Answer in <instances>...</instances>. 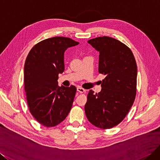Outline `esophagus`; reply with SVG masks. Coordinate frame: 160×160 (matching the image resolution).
<instances>
[{
    "mask_svg": "<svg viewBox=\"0 0 160 160\" xmlns=\"http://www.w3.org/2000/svg\"><path fill=\"white\" fill-rule=\"evenodd\" d=\"M77 91L79 92L80 93H83V92H84L86 91V90H84V88H82L80 87V86H78V87H77Z\"/></svg>",
    "mask_w": 160,
    "mask_h": 160,
    "instance_id": "1",
    "label": "esophagus"
}]
</instances>
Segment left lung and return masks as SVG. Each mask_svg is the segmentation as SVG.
I'll use <instances>...</instances> for the list:
<instances>
[{"label": "left lung", "instance_id": "obj_1", "mask_svg": "<svg viewBox=\"0 0 160 160\" xmlns=\"http://www.w3.org/2000/svg\"><path fill=\"white\" fill-rule=\"evenodd\" d=\"M88 42L100 53L98 72L105 78L100 92L89 91L86 116L96 127L110 129L124 119L135 100L136 62L130 48L115 38L100 37Z\"/></svg>", "mask_w": 160, "mask_h": 160}]
</instances>
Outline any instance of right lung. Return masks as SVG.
<instances>
[{
  "label": "right lung",
  "mask_w": 160,
  "mask_h": 160,
  "mask_svg": "<svg viewBox=\"0 0 160 160\" xmlns=\"http://www.w3.org/2000/svg\"><path fill=\"white\" fill-rule=\"evenodd\" d=\"M78 44L70 38H50L34 45L26 59L24 84L29 110L44 126L59 124L72 106L76 88L58 86V79L64 70L66 50Z\"/></svg>",
  "instance_id": "1"
}]
</instances>
